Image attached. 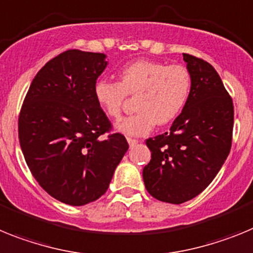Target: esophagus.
Returning a JSON list of instances; mask_svg holds the SVG:
<instances>
[{"label":"esophagus","instance_id":"34e87169","mask_svg":"<svg viewBox=\"0 0 253 253\" xmlns=\"http://www.w3.org/2000/svg\"><path fill=\"white\" fill-rule=\"evenodd\" d=\"M127 142H128V145L131 146V148H132V146H135L136 144H139V141H137V140L131 139V137H128V139H127Z\"/></svg>","mask_w":253,"mask_h":253}]
</instances>
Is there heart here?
I'll return each instance as SVG.
<instances>
[{
	"label": "heart",
	"mask_w": 253,
	"mask_h": 253,
	"mask_svg": "<svg viewBox=\"0 0 253 253\" xmlns=\"http://www.w3.org/2000/svg\"><path fill=\"white\" fill-rule=\"evenodd\" d=\"M118 76L120 83L96 81L94 96L108 117L118 120L127 94H137V112L116 125L118 132L127 136L148 135L158 124L174 120L190 96L191 75L182 65L137 60L125 65Z\"/></svg>",
	"instance_id": "heart-1"
}]
</instances>
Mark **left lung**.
Returning <instances> with one entry per match:
<instances>
[{
    "instance_id": "obj_1",
    "label": "left lung",
    "mask_w": 253,
    "mask_h": 253,
    "mask_svg": "<svg viewBox=\"0 0 253 253\" xmlns=\"http://www.w3.org/2000/svg\"><path fill=\"white\" fill-rule=\"evenodd\" d=\"M191 91L169 132L146 140L151 160L142 178L151 196L169 204L196 197L211 183L232 146L234 109L218 72L183 53Z\"/></svg>"
}]
</instances>
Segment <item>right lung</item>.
I'll return each mask as SVG.
<instances>
[{
	"mask_svg": "<svg viewBox=\"0 0 253 253\" xmlns=\"http://www.w3.org/2000/svg\"><path fill=\"white\" fill-rule=\"evenodd\" d=\"M104 53L66 50L33 79L19 117V140L34 178L63 204L83 206L108 190L128 149L94 96Z\"/></svg>",
	"mask_w": 253,
	"mask_h": 253,
	"instance_id": "obj_1",
	"label": "right lung"
}]
</instances>
